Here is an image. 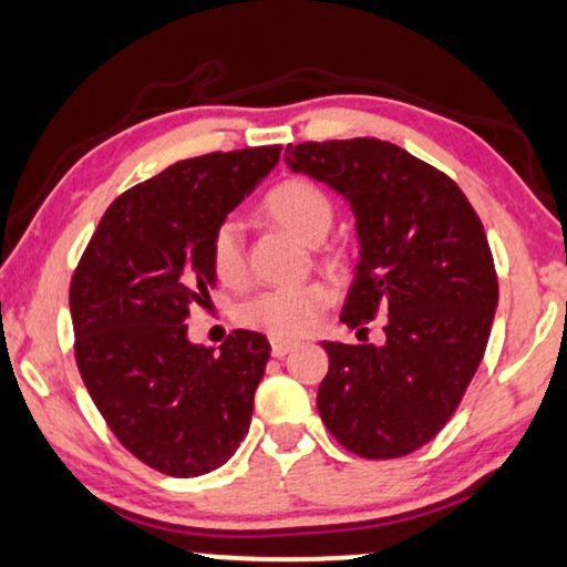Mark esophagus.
Returning <instances> with one entry per match:
<instances>
[{"instance_id":"34e87169","label":"esophagus","mask_w":567,"mask_h":567,"mask_svg":"<svg viewBox=\"0 0 567 567\" xmlns=\"http://www.w3.org/2000/svg\"><path fill=\"white\" fill-rule=\"evenodd\" d=\"M293 347H297V343L286 341V338H270V351H274V357H278V359L289 354Z\"/></svg>"}]
</instances>
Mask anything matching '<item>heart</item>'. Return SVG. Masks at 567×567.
I'll use <instances>...</instances> for the list:
<instances>
[{
    "label": "heart",
    "mask_w": 567,
    "mask_h": 567,
    "mask_svg": "<svg viewBox=\"0 0 567 567\" xmlns=\"http://www.w3.org/2000/svg\"><path fill=\"white\" fill-rule=\"evenodd\" d=\"M262 210L305 245H320L336 218V205L326 189L301 176H293L270 189L262 200ZM326 262L333 268L338 266L336 257H326ZM210 266L226 286L245 284L247 239L237 218H224L213 231ZM330 301H333V289L326 281L268 289L239 307V322L274 338H299L318 326Z\"/></svg>",
    "instance_id": "heart-1"
}]
</instances>
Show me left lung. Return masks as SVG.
<instances>
[{
  "mask_svg": "<svg viewBox=\"0 0 567 567\" xmlns=\"http://www.w3.org/2000/svg\"><path fill=\"white\" fill-rule=\"evenodd\" d=\"M286 166L347 197L359 262L341 320L385 343L326 341L318 411L362 458H401L430 443L487 349L497 276L487 234L451 176L378 137L299 143Z\"/></svg>",
  "mask_w": 567,
  "mask_h": 567,
  "instance_id": "left-lung-1",
  "label": "left lung"
}]
</instances>
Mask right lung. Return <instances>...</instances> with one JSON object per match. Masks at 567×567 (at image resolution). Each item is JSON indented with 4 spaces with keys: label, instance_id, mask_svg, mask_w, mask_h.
I'll list each match as a JSON object with an SVG mask.
<instances>
[{
    "label": "right lung",
    "instance_id": "1",
    "mask_svg": "<svg viewBox=\"0 0 567 567\" xmlns=\"http://www.w3.org/2000/svg\"><path fill=\"white\" fill-rule=\"evenodd\" d=\"M281 145L176 161L109 205L70 284L75 359L127 451L168 476L224 466L252 419L270 343L234 330L218 351L187 338L189 307L216 286L210 237Z\"/></svg>",
    "mask_w": 567,
    "mask_h": 567
}]
</instances>
